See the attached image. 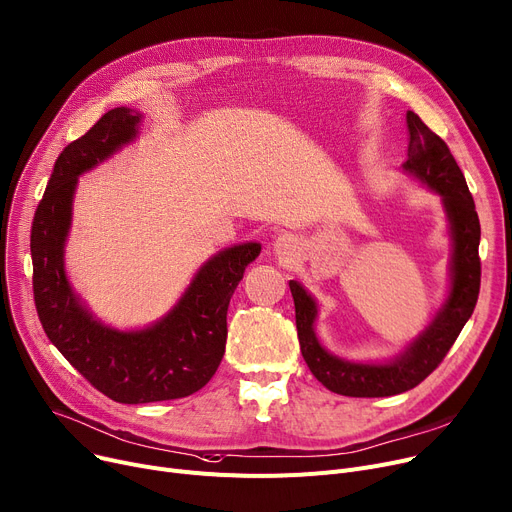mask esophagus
I'll return each instance as SVG.
<instances>
[{
    "instance_id": "1",
    "label": "esophagus",
    "mask_w": 512,
    "mask_h": 512,
    "mask_svg": "<svg viewBox=\"0 0 512 512\" xmlns=\"http://www.w3.org/2000/svg\"><path fill=\"white\" fill-rule=\"evenodd\" d=\"M294 249H296V243H294V238H292L290 234H282V236L276 238L274 251H276L280 257H292Z\"/></svg>"
}]
</instances>
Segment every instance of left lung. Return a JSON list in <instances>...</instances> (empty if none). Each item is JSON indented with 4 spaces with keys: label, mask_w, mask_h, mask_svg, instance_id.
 Instances as JSON below:
<instances>
[{
    "label": "left lung",
    "mask_w": 512,
    "mask_h": 512,
    "mask_svg": "<svg viewBox=\"0 0 512 512\" xmlns=\"http://www.w3.org/2000/svg\"><path fill=\"white\" fill-rule=\"evenodd\" d=\"M407 160L401 164L405 173L442 197L451 238V290L428 327L412 344L389 362H352L327 352L315 333L319 315L317 300L296 280H290V292L296 309V329L300 352L315 374V379L329 391L348 397H389L410 391L447 356L463 325L471 317L480 294V218L465 183L459 164L449 146L414 113L407 111Z\"/></svg>",
    "instance_id": "8db88e82"
}]
</instances>
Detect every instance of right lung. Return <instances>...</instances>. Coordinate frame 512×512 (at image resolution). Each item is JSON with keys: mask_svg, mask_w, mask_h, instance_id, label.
Masks as SVG:
<instances>
[{"mask_svg": "<svg viewBox=\"0 0 512 512\" xmlns=\"http://www.w3.org/2000/svg\"><path fill=\"white\" fill-rule=\"evenodd\" d=\"M142 115L111 109L55 160L32 220V290L51 344L100 393L119 403L181 399L206 385L226 348V313L259 243L228 247L199 267L179 302L138 331L102 325L65 276L63 247L72 226L78 177L135 140Z\"/></svg>", "mask_w": 512, "mask_h": 512, "instance_id": "add662e5", "label": "right lung"}]
</instances>
